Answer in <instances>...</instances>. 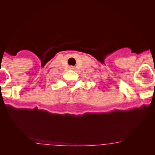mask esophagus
<instances>
[{
  "label": "esophagus",
  "mask_w": 155,
  "mask_h": 155,
  "mask_svg": "<svg viewBox=\"0 0 155 155\" xmlns=\"http://www.w3.org/2000/svg\"><path fill=\"white\" fill-rule=\"evenodd\" d=\"M71 69H73V67H71Z\"/></svg>",
  "instance_id": "obj_1"
}]
</instances>
